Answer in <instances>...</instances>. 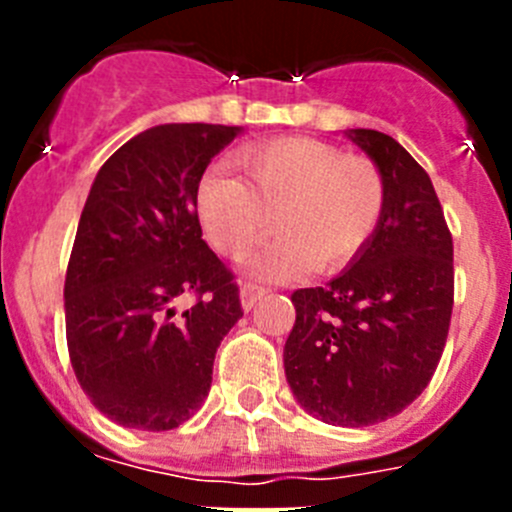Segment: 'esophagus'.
Returning <instances> with one entry per match:
<instances>
[{
  "label": "esophagus",
  "instance_id": "1",
  "mask_svg": "<svg viewBox=\"0 0 512 512\" xmlns=\"http://www.w3.org/2000/svg\"><path fill=\"white\" fill-rule=\"evenodd\" d=\"M261 297H264V292H261L259 287H243L241 289V307L248 312L253 305H256V302L261 300Z\"/></svg>",
  "mask_w": 512,
  "mask_h": 512
}]
</instances>
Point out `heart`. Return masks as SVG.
Wrapping results in <instances>:
<instances>
[{
	"label": "heart",
	"mask_w": 512,
	"mask_h": 512,
	"mask_svg": "<svg viewBox=\"0 0 512 512\" xmlns=\"http://www.w3.org/2000/svg\"><path fill=\"white\" fill-rule=\"evenodd\" d=\"M241 176L210 169L197 184V217L207 241L230 259L259 241L269 220L279 235L251 261L256 279H289L310 261L330 271L348 264L377 230L387 200L374 161L343 156L312 138H282L241 148Z\"/></svg>",
	"instance_id": "obj_1"
}]
</instances>
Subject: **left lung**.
Returning a JSON list of instances; mask_svg holds the SVG:
<instances>
[{
	"instance_id": "left-lung-1",
	"label": "left lung",
	"mask_w": 512,
	"mask_h": 512,
	"mask_svg": "<svg viewBox=\"0 0 512 512\" xmlns=\"http://www.w3.org/2000/svg\"><path fill=\"white\" fill-rule=\"evenodd\" d=\"M343 135L382 171L387 200L346 269L292 295L284 374L307 413L364 428L402 413L436 372L454 307V243L431 176L395 138Z\"/></svg>"
}]
</instances>
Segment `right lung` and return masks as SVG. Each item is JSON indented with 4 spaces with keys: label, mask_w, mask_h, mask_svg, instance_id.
I'll list each match as a JSON object with an SVG mask.
<instances>
[{
    "label": "right lung",
    "mask_w": 512,
    "mask_h": 512,
    "mask_svg": "<svg viewBox=\"0 0 512 512\" xmlns=\"http://www.w3.org/2000/svg\"><path fill=\"white\" fill-rule=\"evenodd\" d=\"M241 133L156 125L94 176L63 287L66 343L81 390L125 428L171 431L192 418L210 392L217 346L243 318L194 207L207 164ZM189 294L198 300L182 308Z\"/></svg>",
    "instance_id": "obj_1"
}]
</instances>
